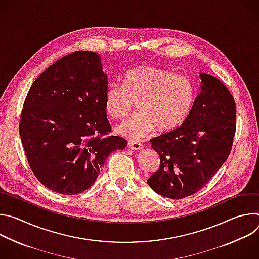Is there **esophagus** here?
Listing matches in <instances>:
<instances>
[{
    "label": "esophagus",
    "mask_w": 259,
    "mask_h": 259,
    "mask_svg": "<svg viewBox=\"0 0 259 259\" xmlns=\"http://www.w3.org/2000/svg\"><path fill=\"white\" fill-rule=\"evenodd\" d=\"M129 146H130V149H132L133 151H140L142 147H143V144L140 142V141H130L129 142Z\"/></svg>",
    "instance_id": "esophagus-1"
}]
</instances>
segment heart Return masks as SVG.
I'll return each mask as SVG.
<instances>
[{
    "mask_svg": "<svg viewBox=\"0 0 259 259\" xmlns=\"http://www.w3.org/2000/svg\"><path fill=\"white\" fill-rule=\"evenodd\" d=\"M195 97L190 79L175 76L164 67L139 65L125 73L123 86L112 85L105 90L104 107L110 118L121 120L136 102L138 112L121 124L118 132L139 139L156 127L166 132L181 125L191 113Z\"/></svg>",
    "mask_w": 259,
    "mask_h": 259,
    "instance_id": "b5f03b06",
    "label": "heart"
}]
</instances>
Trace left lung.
Here are the masks:
<instances>
[{"label":"left lung","instance_id":"obj_1","mask_svg":"<svg viewBox=\"0 0 259 259\" xmlns=\"http://www.w3.org/2000/svg\"><path fill=\"white\" fill-rule=\"evenodd\" d=\"M201 92L182 125L151 139L160 168L147 183L163 197L180 200L199 192L227 161L236 133V103L229 89L200 73Z\"/></svg>","mask_w":259,"mask_h":259}]
</instances>
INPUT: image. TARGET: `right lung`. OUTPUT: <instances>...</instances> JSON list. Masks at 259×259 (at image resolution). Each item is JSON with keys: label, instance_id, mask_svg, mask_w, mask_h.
I'll return each mask as SVG.
<instances>
[{"label": "right lung", "instance_id": "right-lung-1", "mask_svg": "<svg viewBox=\"0 0 259 259\" xmlns=\"http://www.w3.org/2000/svg\"><path fill=\"white\" fill-rule=\"evenodd\" d=\"M100 57L75 51L44 70L29 88L19 134L34 176L47 189L77 195L95 182L105 160L127 140L108 135Z\"/></svg>", "mask_w": 259, "mask_h": 259}]
</instances>
